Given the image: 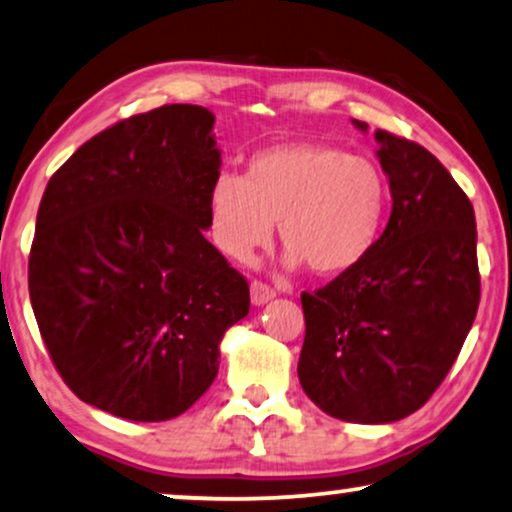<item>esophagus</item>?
Returning <instances> with one entry per match:
<instances>
[{"label": "esophagus", "mask_w": 512, "mask_h": 512, "mask_svg": "<svg viewBox=\"0 0 512 512\" xmlns=\"http://www.w3.org/2000/svg\"><path fill=\"white\" fill-rule=\"evenodd\" d=\"M274 295H276V292L271 290L267 283H262V281H252L250 283V299H252V304H255V306L267 304L269 299H274Z\"/></svg>", "instance_id": "esophagus-1"}]
</instances>
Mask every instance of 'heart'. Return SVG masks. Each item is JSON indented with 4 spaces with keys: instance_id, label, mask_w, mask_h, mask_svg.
<instances>
[{
    "instance_id": "b5f03b06",
    "label": "heart",
    "mask_w": 512,
    "mask_h": 512,
    "mask_svg": "<svg viewBox=\"0 0 512 512\" xmlns=\"http://www.w3.org/2000/svg\"><path fill=\"white\" fill-rule=\"evenodd\" d=\"M388 182L377 163L320 142H288L252 154L245 175L222 170L208 187V229L231 260L248 264L274 236L285 264L320 276L356 269L377 245Z\"/></svg>"
}]
</instances>
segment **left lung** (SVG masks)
Returning <instances> with one entry per match:
<instances>
[{
    "label": "left lung",
    "mask_w": 512,
    "mask_h": 512,
    "mask_svg": "<svg viewBox=\"0 0 512 512\" xmlns=\"http://www.w3.org/2000/svg\"><path fill=\"white\" fill-rule=\"evenodd\" d=\"M353 126L367 133L365 121ZM391 217L370 255L302 295L297 374L330 417L391 424L431 398L480 304L478 231L468 196L417 142L377 131Z\"/></svg>",
    "instance_id": "8db88e82"
}]
</instances>
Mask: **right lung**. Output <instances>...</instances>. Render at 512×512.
I'll use <instances>...</instances> for the list:
<instances>
[{"mask_svg":"<svg viewBox=\"0 0 512 512\" xmlns=\"http://www.w3.org/2000/svg\"><path fill=\"white\" fill-rule=\"evenodd\" d=\"M215 114L163 105L84 142L46 185L30 302L77 398L166 421L208 391L224 332L250 311L245 278L206 241L220 173Z\"/></svg>","mask_w":512,"mask_h":512,"instance_id":"obj_1","label":"right lung"}]
</instances>
